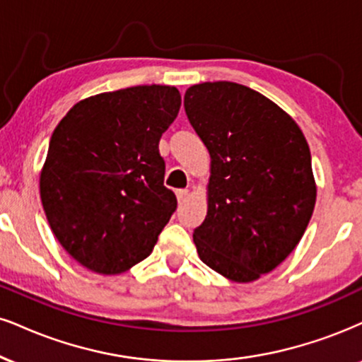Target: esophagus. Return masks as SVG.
Wrapping results in <instances>:
<instances>
[{
  "label": "esophagus",
  "instance_id": "1",
  "mask_svg": "<svg viewBox=\"0 0 362 362\" xmlns=\"http://www.w3.org/2000/svg\"><path fill=\"white\" fill-rule=\"evenodd\" d=\"M188 193H189L188 189H177V191H176V198H177V202H180V203L185 202V199L188 198Z\"/></svg>",
  "mask_w": 362,
  "mask_h": 362
}]
</instances>
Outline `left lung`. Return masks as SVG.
Returning <instances> with one entry per match:
<instances>
[{
    "label": "left lung",
    "mask_w": 362,
    "mask_h": 362,
    "mask_svg": "<svg viewBox=\"0 0 362 362\" xmlns=\"http://www.w3.org/2000/svg\"><path fill=\"white\" fill-rule=\"evenodd\" d=\"M211 156L208 215L193 240L209 269L253 282L279 267L315 206L310 149L296 120L253 88L203 82L185 93Z\"/></svg>",
    "instance_id": "left-lung-1"
}]
</instances>
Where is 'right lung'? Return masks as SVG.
I'll return each mask as SVG.
<instances>
[{"label":"right lung","instance_id":"1","mask_svg":"<svg viewBox=\"0 0 362 362\" xmlns=\"http://www.w3.org/2000/svg\"><path fill=\"white\" fill-rule=\"evenodd\" d=\"M180 107L176 87H129L78 102L53 131L40 196L57 240L86 269L120 274L153 252L177 204L159 139Z\"/></svg>","mask_w":362,"mask_h":362}]
</instances>
